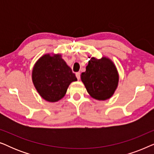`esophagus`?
Returning <instances> with one entry per match:
<instances>
[{
	"mask_svg": "<svg viewBox=\"0 0 154 154\" xmlns=\"http://www.w3.org/2000/svg\"><path fill=\"white\" fill-rule=\"evenodd\" d=\"M75 76H76L78 80H80V79H81V73H80V72H77L75 73Z\"/></svg>",
	"mask_w": 154,
	"mask_h": 154,
	"instance_id": "obj_1",
	"label": "esophagus"
}]
</instances>
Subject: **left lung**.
Instances as JSON below:
<instances>
[{
  "mask_svg": "<svg viewBox=\"0 0 154 154\" xmlns=\"http://www.w3.org/2000/svg\"><path fill=\"white\" fill-rule=\"evenodd\" d=\"M81 77L90 95L98 100L110 98L114 93L119 82L116 68L106 57L101 60L94 57L90 59L86 71L81 73Z\"/></svg>",
  "mask_w": 154,
  "mask_h": 154,
  "instance_id": "left-lung-1",
  "label": "left lung"
}]
</instances>
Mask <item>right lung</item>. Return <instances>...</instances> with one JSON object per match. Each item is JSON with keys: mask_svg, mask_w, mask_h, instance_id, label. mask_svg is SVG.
I'll return each mask as SVG.
<instances>
[{"mask_svg": "<svg viewBox=\"0 0 154 154\" xmlns=\"http://www.w3.org/2000/svg\"><path fill=\"white\" fill-rule=\"evenodd\" d=\"M32 80L40 95L48 102H54L65 95L69 85L77 79L60 54H48L35 64Z\"/></svg>", "mask_w": 154, "mask_h": 154, "instance_id": "obj_1", "label": "right lung"}]
</instances>
